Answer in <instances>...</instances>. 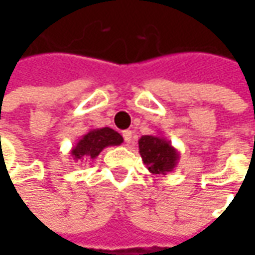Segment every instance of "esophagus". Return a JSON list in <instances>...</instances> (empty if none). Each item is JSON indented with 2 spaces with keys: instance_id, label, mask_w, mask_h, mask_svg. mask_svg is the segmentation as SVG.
Masks as SVG:
<instances>
[{
  "instance_id": "obj_1",
  "label": "esophagus",
  "mask_w": 255,
  "mask_h": 255,
  "mask_svg": "<svg viewBox=\"0 0 255 255\" xmlns=\"http://www.w3.org/2000/svg\"><path fill=\"white\" fill-rule=\"evenodd\" d=\"M132 130H125L123 132V139H125V142L126 143H130L132 142Z\"/></svg>"
}]
</instances>
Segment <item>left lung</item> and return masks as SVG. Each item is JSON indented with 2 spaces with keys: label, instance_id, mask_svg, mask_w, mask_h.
Instances as JSON below:
<instances>
[{
  "label": "left lung",
  "instance_id": "8db88e82",
  "mask_svg": "<svg viewBox=\"0 0 255 255\" xmlns=\"http://www.w3.org/2000/svg\"><path fill=\"white\" fill-rule=\"evenodd\" d=\"M139 153L147 170L153 174H167L177 166L180 154L160 134H144L139 139Z\"/></svg>",
  "mask_w": 255,
  "mask_h": 255
}]
</instances>
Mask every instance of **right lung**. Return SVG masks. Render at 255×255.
Segmentation results:
<instances>
[{
  "label": "right lung",
  "instance_id": "add662e5",
  "mask_svg": "<svg viewBox=\"0 0 255 255\" xmlns=\"http://www.w3.org/2000/svg\"><path fill=\"white\" fill-rule=\"evenodd\" d=\"M122 143V136L111 128L91 129L76 142L69 154L75 162H92L105 147L119 146Z\"/></svg>",
  "mask_w": 255,
  "mask_h": 255
}]
</instances>
